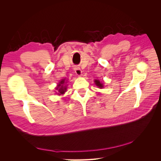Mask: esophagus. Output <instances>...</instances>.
Instances as JSON below:
<instances>
[{"label":"esophagus","instance_id":"34e87169","mask_svg":"<svg viewBox=\"0 0 161 161\" xmlns=\"http://www.w3.org/2000/svg\"><path fill=\"white\" fill-rule=\"evenodd\" d=\"M75 72L78 76H81L82 75V70L79 67H75Z\"/></svg>","mask_w":161,"mask_h":161}]
</instances>
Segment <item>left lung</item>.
Here are the masks:
<instances>
[{
  "label": "left lung",
  "instance_id": "obj_1",
  "mask_svg": "<svg viewBox=\"0 0 161 161\" xmlns=\"http://www.w3.org/2000/svg\"><path fill=\"white\" fill-rule=\"evenodd\" d=\"M95 85L99 87L100 89L103 88V84L102 83V82H101L100 80H95Z\"/></svg>",
  "mask_w": 161,
  "mask_h": 161
}]
</instances>
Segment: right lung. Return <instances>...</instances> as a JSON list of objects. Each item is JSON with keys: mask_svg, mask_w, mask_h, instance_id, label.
Instances as JSON below:
<instances>
[{"mask_svg": "<svg viewBox=\"0 0 161 161\" xmlns=\"http://www.w3.org/2000/svg\"><path fill=\"white\" fill-rule=\"evenodd\" d=\"M65 79H62L60 81L59 83L58 84L56 89L58 91V95H63L64 94V92L66 91V85H64Z\"/></svg>", "mask_w": 161, "mask_h": 161, "instance_id": "1", "label": "right lung"}]
</instances>
